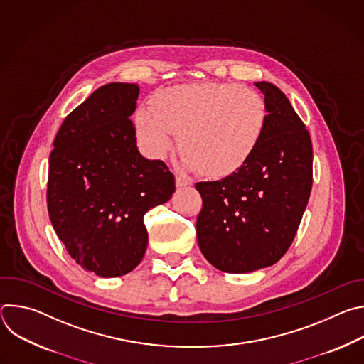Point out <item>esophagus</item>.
Here are the masks:
<instances>
[{"label": "esophagus", "mask_w": 364, "mask_h": 364, "mask_svg": "<svg viewBox=\"0 0 364 364\" xmlns=\"http://www.w3.org/2000/svg\"><path fill=\"white\" fill-rule=\"evenodd\" d=\"M191 183L187 180V178H183V177H176V186L178 187V188H181V187H187V186H190Z\"/></svg>", "instance_id": "esophagus-1"}]
</instances>
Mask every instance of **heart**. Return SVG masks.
I'll list each match as a JSON object with an SVG mask.
<instances>
[{"mask_svg":"<svg viewBox=\"0 0 364 364\" xmlns=\"http://www.w3.org/2000/svg\"><path fill=\"white\" fill-rule=\"evenodd\" d=\"M268 121L265 97L235 83H194L160 90L152 109L135 114L138 141L149 157L166 159L176 145L181 166L210 178L236 173L261 142Z\"/></svg>","mask_w":364,"mask_h":364,"instance_id":"1","label":"heart"}]
</instances>
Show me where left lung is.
Returning <instances> with one entry per match:
<instances>
[{
  "mask_svg": "<svg viewBox=\"0 0 364 364\" xmlns=\"http://www.w3.org/2000/svg\"><path fill=\"white\" fill-rule=\"evenodd\" d=\"M268 121L261 142L236 173L197 183L201 253L215 268L247 274L277 264L291 246L313 187V144L285 93L256 82Z\"/></svg>",
  "mask_w": 364,
  "mask_h": 364,
  "instance_id": "obj_1",
  "label": "left lung"
}]
</instances>
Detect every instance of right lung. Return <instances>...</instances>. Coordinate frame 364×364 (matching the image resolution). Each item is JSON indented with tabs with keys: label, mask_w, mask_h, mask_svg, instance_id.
<instances>
[{
	"label": "right lung",
	"mask_w": 364,
	"mask_h": 364,
	"mask_svg": "<svg viewBox=\"0 0 364 364\" xmlns=\"http://www.w3.org/2000/svg\"><path fill=\"white\" fill-rule=\"evenodd\" d=\"M138 95L136 83L96 89L66 117L48 159L50 222L73 261L102 278L138 267L144 215L176 191L168 167L136 148L129 117Z\"/></svg>",
	"instance_id": "obj_1"
}]
</instances>
